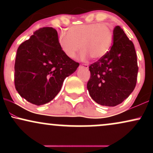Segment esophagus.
I'll use <instances>...</instances> for the list:
<instances>
[{"mask_svg":"<svg viewBox=\"0 0 153 153\" xmlns=\"http://www.w3.org/2000/svg\"><path fill=\"white\" fill-rule=\"evenodd\" d=\"M80 67H82V68H86V69L88 68V65L87 64H82L81 65H80Z\"/></svg>","mask_w":153,"mask_h":153,"instance_id":"1","label":"esophagus"}]
</instances>
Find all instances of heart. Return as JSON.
<instances>
[{
    "label": "heart",
    "instance_id": "1",
    "mask_svg": "<svg viewBox=\"0 0 153 153\" xmlns=\"http://www.w3.org/2000/svg\"><path fill=\"white\" fill-rule=\"evenodd\" d=\"M113 42V31L106 24L93 23L71 26L68 33L61 32L58 43L62 52L73 58L81 49L82 59L102 58L109 51Z\"/></svg>",
    "mask_w": 153,
    "mask_h": 153
}]
</instances>
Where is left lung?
Segmentation results:
<instances>
[{
  "label": "left lung",
  "mask_w": 153,
  "mask_h": 153,
  "mask_svg": "<svg viewBox=\"0 0 153 153\" xmlns=\"http://www.w3.org/2000/svg\"><path fill=\"white\" fill-rule=\"evenodd\" d=\"M114 44L104 57L89 66L87 83L91 97L102 106H115L134 91L138 65L134 44L120 26L113 31Z\"/></svg>",
  "instance_id": "obj_1"
}]
</instances>
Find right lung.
Masks as SVG:
<instances>
[{
	"instance_id": "add662e5",
	"label": "right lung",
	"mask_w": 153,
	"mask_h": 153,
	"mask_svg": "<svg viewBox=\"0 0 153 153\" xmlns=\"http://www.w3.org/2000/svg\"><path fill=\"white\" fill-rule=\"evenodd\" d=\"M78 66L61 50L56 29L40 28L17 50L15 88L29 102L45 104L57 96L65 79Z\"/></svg>"
}]
</instances>
